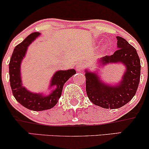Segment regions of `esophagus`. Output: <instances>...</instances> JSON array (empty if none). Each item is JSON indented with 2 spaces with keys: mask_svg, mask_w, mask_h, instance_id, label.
I'll list each match as a JSON object with an SVG mask.
<instances>
[{
  "mask_svg": "<svg viewBox=\"0 0 149 149\" xmlns=\"http://www.w3.org/2000/svg\"><path fill=\"white\" fill-rule=\"evenodd\" d=\"M84 68V64L83 63H78V65L76 66V69L78 71H80V70L83 69Z\"/></svg>",
  "mask_w": 149,
  "mask_h": 149,
  "instance_id": "34e87169",
  "label": "esophagus"
}]
</instances>
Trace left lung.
Wrapping results in <instances>:
<instances>
[{
	"label": "left lung",
	"mask_w": 149,
	"mask_h": 149,
	"mask_svg": "<svg viewBox=\"0 0 149 149\" xmlns=\"http://www.w3.org/2000/svg\"><path fill=\"white\" fill-rule=\"evenodd\" d=\"M118 49L112 55L100 59L102 65L121 62L126 66L123 80L118 85L110 86L102 83L96 73L85 71L86 92L89 100L104 109H118L130 101L136 94L141 74V64L136 49L125 39L116 37Z\"/></svg>",
	"instance_id": "obj_1"
}]
</instances>
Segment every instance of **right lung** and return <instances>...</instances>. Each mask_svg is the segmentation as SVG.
Wrapping results in <instances>:
<instances>
[{"label": "right lung", "instance_id": "right-lung-1", "mask_svg": "<svg viewBox=\"0 0 149 149\" xmlns=\"http://www.w3.org/2000/svg\"><path fill=\"white\" fill-rule=\"evenodd\" d=\"M38 32L29 35L24 40L15 47L9 64L10 82L13 96L23 107L35 111L47 110L54 107L61 97L64 83L76 73L74 69L58 71L51 80L50 86L55 85L57 88L48 96L44 97L41 94H34L25 89L22 85L20 77V64L24 57L28 46L38 36Z\"/></svg>", "mask_w": 149, "mask_h": 149}]
</instances>
